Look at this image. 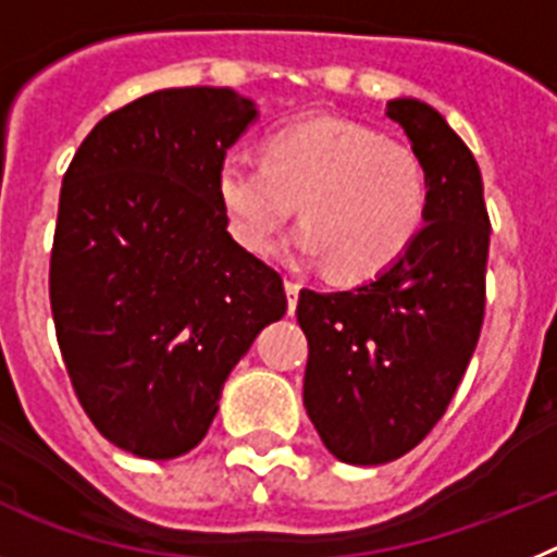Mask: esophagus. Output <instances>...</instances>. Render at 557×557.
I'll return each instance as SVG.
<instances>
[{
	"instance_id": "esophagus-1",
	"label": "esophagus",
	"mask_w": 557,
	"mask_h": 557,
	"mask_svg": "<svg viewBox=\"0 0 557 557\" xmlns=\"http://www.w3.org/2000/svg\"><path fill=\"white\" fill-rule=\"evenodd\" d=\"M285 297H288V313L297 311V299H299V283H297V280H285Z\"/></svg>"
}]
</instances>
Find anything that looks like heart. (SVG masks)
Masks as SVG:
<instances>
[{
  "label": "heart",
  "mask_w": 557,
  "mask_h": 557,
  "mask_svg": "<svg viewBox=\"0 0 557 557\" xmlns=\"http://www.w3.org/2000/svg\"><path fill=\"white\" fill-rule=\"evenodd\" d=\"M215 196L230 232L251 255L272 249L299 201L306 224L285 251L327 260L336 277L367 280L412 249L425 221L429 187L409 145L338 117L288 123L265 139L263 159L221 157Z\"/></svg>",
  "instance_id": "1"
}]
</instances>
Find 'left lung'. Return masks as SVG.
<instances>
[{
  "label": "left lung",
  "instance_id": "obj_1",
  "mask_svg": "<svg viewBox=\"0 0 557 557\" xmlns=\"http://www.w3.org/2000/svg\"><path fill=\"white\" fill-rule=\"evenodd\" d=\"M429 187L412 249L350 292H299L302 400L327 451L381 466L412 451L451 404L480 342L491 244L480 164L437 109L386 103Z\"/></svg>",
  "mask_w": 557,
  "mask_h": 557
}]
</instances>
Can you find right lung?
Instances as JSON below:
<instances>
[{"label":"right lung","mask_w":557,"mask_h":557,"mask_svg":"<svg viewBox=\"0 0 557 557\" xmlns=\"http://www.w3.org/2000/svg\"><path fill=\"white\" fill-rule=\"evenodd\" d=\"M258 120L232 89H159L111 111L61 187L58 345L109 443L173 459L205 440L232 367L285 313L283 280L226 232L215 171Z\"/></svg>","instance_id":"1"}]
</instances>
